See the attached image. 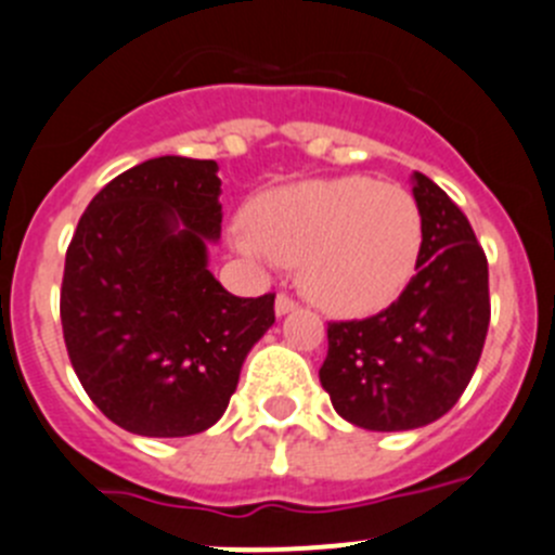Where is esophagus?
I'll use <instances>...</instances> for the list:
<instances>
[{
  "instance_id": "34e87169",
  "label": "esophagus",
  "mask_w": 555,
  "mask_h": 555,
  "mask_svg": "<svg viewBox=\"0 0 555 555\" xmlns=\"http://www.w3.org/2000/svg\"><path fill=\"white\" fill-rule=\"evenodd\" d=\"M292 310H297V302H294L288 294H278V299H274V313L286 315V313H292Z\"/></svg>"
}]
</instances>
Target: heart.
<instances>
[{
	"label": "heart",
	"instance_id": "heart-1",
	"mask_svg": "<svg viewBox=\"0 0 555 555\" xmlns=\"http://www.w3.org/2000/svg\"><path fill=\"white\" fill-rule=\"evenodd\" d=\"M422 242L414 195L371 177L267 190L231 234L234 250L250 261L302 263V292L335 315L389 308L416 274Z\"/></svg>",
	"mask_w": 555,
	"mask_h": 555
}]
</instances>
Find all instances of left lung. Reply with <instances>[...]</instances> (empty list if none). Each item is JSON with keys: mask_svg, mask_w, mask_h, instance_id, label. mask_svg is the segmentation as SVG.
I'll return each instance as SVG.
<instances>
[{"mask_svg": "<svg viewBox=\"0 0 555 555\" xmlns=\"http://www.w3.org/2000/svg\"><path fill=\"white\" fill-rule=\"evenodd\" d=\"M425 220L416 274L382 313L332 321L321 387L346 422L414 430L444 416L472 382L490 324L488 258L450 195L414 171Z\"/></svg>", "mask_w": 555, "mask_h": 555, "instance_id": "left-lung-1", "label": "left lung"}]
</instances>
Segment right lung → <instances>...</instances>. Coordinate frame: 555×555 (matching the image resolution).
<instances>
[{"instance_id":"add662e5","label":"right lung","mask_w":555,"mask_h":555,"mask_svg":"<svg viewBox=\"0 0 555 555\" xmlns=\"http://www.w3.org/2000/svg\"><path fill=\"white\" fill-rule=\"evenodd\" d=\"M218 163L152 157L111 179L78 220L62 278L73 371L114 425L193 436L223 416L274 294L242 299L209 272Z\"/></svg>"}]
</instances>
